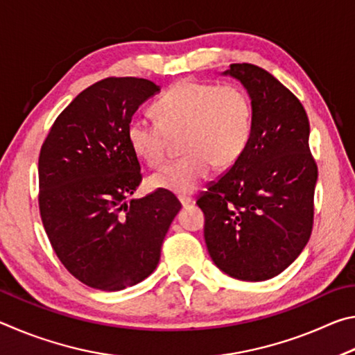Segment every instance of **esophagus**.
<instances>
[{
    "label": "esophagus",
    "mask_w": 355,
    "mask_h": 355,
    "mask_svg": "<svg viewBox=\"0 0 355 355\" xmlns=\"http://www.w3.org/2000/svg\"><path fill=\"white\" fill-rule=\"evenodd\" d=\"M178 200L183 207H188V205H191V203H194V199H192V197H188V196H180Z\"/></svg>",
    "instance_id": "34e87169"
}]
</instances>
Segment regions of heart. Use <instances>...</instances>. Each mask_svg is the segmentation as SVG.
<instances>
[{"instance_id": "obj_1", "label": "heart", "mask_w": 355, "mask_h": 355, "mask_svg": "<svg viewBox=\"0 0 355 355\" xmlns=\"http://www.w3.org/2000/svg\"><path fill=\"white\" fill-rule=\"evenodd\" d=\"M158 120L135 117L127 137L133 152L156 167L166 159L169 136L182 137L183 158L161 167L150 182L158 189L189 194L211 173L236 163L250 141L254 111L241 87L180 81L156 101Z\"/></svg>"}]
</instances>
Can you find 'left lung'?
<instances>
[{
  "label": "left lung",
  "instance_id": "1",
  "mask_svg": "<svg viewBox=\"0 0 355 355\" xmlns=\"http://www.w3.org/2000/svg\"><path fill=\"white\" fill-rule=\"evenodd\" d=\"M222 75L248 91L252 135L241 158L197 205L216 266L233 279L261 282L285 271L311 235L318 167L310 123L302 103L269 71L232 64Z\"/></svg>",
  "mask_w": 355,
  "mask_h": 355
}]
</instances>
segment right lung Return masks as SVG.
<instances>
[{
  "mask_svg": "<svg viewBox=\"0 0 355 355\" xmlns=\"http://www.w3.org/2000/svg\"><path fill=\"white\" fill-rule=\"evenodd\" d=\"M159 86L144 78H106L59 114L39 156V208L48 239L84 285L120 291L147 279L182 208L158 189L130 199L142 182L127 128Z\"/></svg>",
  "mask_w": 355,
  "mask_h": 355,
  "instance_id": "obj_1",
  "label": "right lung"
}]
</instances>
